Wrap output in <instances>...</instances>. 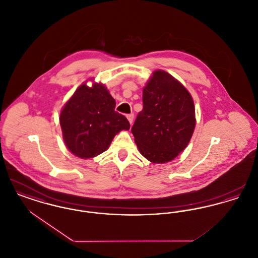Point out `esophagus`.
<instances>
[{
	"label": "esophagus",
	"mask_w": 258,
	"mask_h": 258,
	"mask_svg": "<svg viewBox=\"0 0 258 258\" xmlns=\"http://www.w3.org/2000/svg\"><path fill=\"white\" fill-rule=\"evenodd\" d=\"M126 118H127V120H128V122L131 124H133L134 123V118H135V115L132 113V114H127L126 115Z\"/></svg>",
	"instance_id": "esophagus-1"
}]
</instances>
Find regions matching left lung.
Wrapping results in <instances>:
<instances>
[{
  "instance_id": "8db88e82",
  "label": "left lung",
  "mask_w": 258,
  "mask_h": 258,
  "mask_svg": "<svg viewBox=\"0 0 258 258\" xmlns=\"http://www.w3.org/2000/svg\"><path fill=\"white\" fill-rule=\"evenodd\" d=\"M143 109L132 127L141 155L154 163L174 160L187 146L195 127L196 109L188 91L161 70L143 89Z\"/></svg>"
}]
</instances>
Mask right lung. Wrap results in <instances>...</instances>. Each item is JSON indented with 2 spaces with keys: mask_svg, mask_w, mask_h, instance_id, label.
<instances>
[{
  "mask_svg": "<svg viewBox=\"0 0 258 258\" xmlns=\"http://www.w3.org/2000/svg\"><path fill=\"white\" fill-rule=\"evenodd\" d=\"M116 101L101 83L80 85L60 114L67 148L81 159L97 157L106 151L114 136L128 131L127 119L115 111Z\"/></svg>",
  "mask_w": 258,
  "mask_h": 258,
  "instance_id": "1",
  "label": "right lung"
}]
</instances>
